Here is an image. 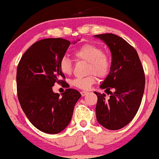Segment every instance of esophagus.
<instances>
[{
    "label": "esophagus",
    "instance_id": "34e87169",
    "mask_svg": "<svg viewBox=\"0 0 159 159\" xmlns=\"http://www.w3.org/2000/svg\"><path fill=\"white\" fill-rule=\"evenodd\" d=\"M87 93H88V92H87V91H81V94L82 96H84V95H87Z\"/></svg>",
    "mask_w": 159,
    "mask_h": 159
}]
</instances>
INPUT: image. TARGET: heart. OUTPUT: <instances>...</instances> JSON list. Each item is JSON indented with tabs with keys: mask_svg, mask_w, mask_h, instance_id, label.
I'll use <instances>...</instances> for the list:
<instances>
[{
	"mask_svg": "<svg viewBox=\"0 0 159 159\" xmlns=\"http://www.w3.org/2000/svg\"><path fill=\"white\" fill-rule=\"evenodd\" d=\"M73 55L75 60L89 62L87 74L89 75L84 78L72 79L70 82L72 87L88 90L97 81L95 74L98 77L104 78L110 71L111 61L110 57L104 52V49L98 46L85 44L75 50ZM59 68L63 74L70 75L72 72V61L69 57L64 56L59 62ZM93 73L95 74H93Z\"/></svg>",
	"mask_w": 159,
	"mask_h": 159,
	"instance_id": "1",
	"label": "heart"
}]
</instances>
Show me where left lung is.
<instances>
[{"label": "left lung", "instance_id": "left-lung-1", "mask_svg": "<svg viewBox=\"0 0 159 159\" xmlns=\"http://www.w3.org/2000/svg\"><path fill=\"white\" fill-rule=\"evenodd\" d=\"M95 37L104 41L112 53L110 72L100 86L107 94L110 93V98L95 92L96 118L104 127L116 130L127 125L140 107L145 86L144 69L136 50L122 38L111 33Z\"/></svg>", "mask_w": 159, "mask_h": 159}]
</instances>
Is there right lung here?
<instances>
[{"mask_svg": "<svg viewBox=\"0 0 159 159\" xmlns=\"http://www.w3.org/2000/svg\"><path fill=\"white\" fill-rule=\"evenodd\" d=\"M70 41L46 38L33 43L20 58L17 68V93L23 111L34 127L43 133L56 134L68 126L74 107L81 95L66 89L60 96L52 91L55 83L69 87L59 62Z\"/></svg>", "mask_w": 159, "mask_h": 159, "instance_id": "obj_1", "label": "right lung"}]
</instances>
